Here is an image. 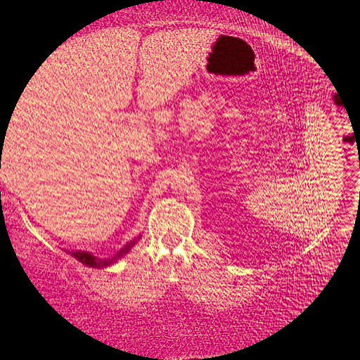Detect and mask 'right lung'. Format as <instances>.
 <instances>
[{
	"instance_id": "obj_1",
	"label": "right lung",
	"mask_w": 360,
	"mask_h": 360,
	"mask_svg": "<svg viewBox=\"0 0 360 360\" xmlns=\"http://www.w3.org/2000/svg\"><path fill=\"white\" fill-rule=\"evenodd\" d=\"M136 243V238H134V240H130L124 248H122L118 250V252L111 257V258H96L94 255L89 254V252H84V250H72V252H69L70 255H73L76 259H79L82 264L85 266H90V267H97V269H102V267H106V266H111L114 263H117V261L122 258L123 255H126L130 248H132L134 245Z\"/></svg>"
}]
</instances>
